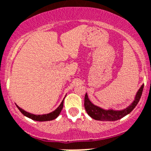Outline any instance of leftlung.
<instances>
[{
    "instance_id": "8db88e82",
    "label": "left lung",
    "mask_w": 151,
    "mask_h": 151,
    "mask_svg": "<svg viewBox=\"0 0 151 151\" xmlns=\"http://www.w3.org/2000/svg\"><path fill=\"white\" fill-rule=\"evenodd\" d=\"M144 89V85H142L140 89L138 90L137 93L135 96V99L132 103L130 106L126 108L123 110H113V109H103L100 107L95 106L94 104L91 103L90 100L88 98V95L86 93L84 100V106L85 109L86 110L87 113L89 116L96 119V120H100V121H115L118 119L124 117L125 116L129 114L130 112L133 110L137 105V103L140 101V97L142 96Z\"/></svg>"
}]
</instances>
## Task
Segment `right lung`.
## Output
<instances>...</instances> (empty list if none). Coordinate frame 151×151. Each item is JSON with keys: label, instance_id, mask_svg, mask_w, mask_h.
Listing matches in <instances>:
<instances>
[{"label": "right lung", "instance_id": "add662e5", "mask_svg": "<svg viewBox=\"0 0 151 151\" xmlns=\"http://www.w3.org/2000/svg\"><path fill=\"white\" fill-rule=\"evenodd\" d=\"M17 106V105H16ZM17 109H19L21 113L27 117L30 118V119H33V120H36V121H49V120H52V119H55V118L58 117V116L60 114L61 111H62V108H63V101H62L61 104L59 105V106L54 110L53 112L50 113H48V114H44V115H35V114H32V113H28V112L24 111V109H22V108H20L18 106H17Z\"/></svg>", "mask_w": 151, "mask_h": 151}]
</instances>
